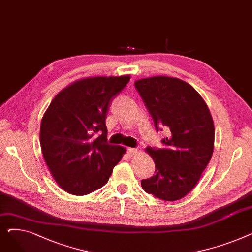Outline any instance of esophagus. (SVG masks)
<instances>
[{
    "label": "esophagus",
    "mask_w": 252,
    "mask_h": 252,
    "mask_svg": "<svg viewBox=\"0 0 252 252\" xmlns=\"http://www.w3.org/2000/svg\"><path fill=\"white\" fill-rule=\"evenodd\" d=\"M126 152H127L128 156H135V155L137 154L138 150H137V149H135V148H127Z\"/></svg>",
    "instance_id": "esophagus-1"
}]
</instances>
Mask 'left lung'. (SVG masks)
<instances>
[{
	"instance_id": "8db88e82",
	"label": "left lung",
	"mask_w": 252,
	"mask_h": 252,
	"mask_svg": "<svg viewBox=\"0 0 252 252\" xmlns=\"http://www.w3.org/2000/svg\"><path fill=\"white\" fill-rule=\"evenodd\" d=\"M135 87L156 130L168 131L161 141L164 148H146L155 174L141 181L142 188L161 200H179L196 186L213 156V117L199 93L180 78L152 76Z\"/></svg>"
}]
</instances>
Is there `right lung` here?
Segmentation results:
<instances>
[{
  "label": "right lung",
  "instance_id": "obj_1",
  "mask_svg": "<svg viewBox=\"0 0 252 252\" xmlns=\"http://www.w3.org/2000/svg\"><path fill=\"white\" fill-rule=\"evenodd\" d=\"M130 76H96L74 82L55 96L39 130L44 159L59 186L87 195L108 182L126 149L107 143L105 119L111 101Z\"/></svg>",
  "mask_w": 252,
  "mask_h": 252
}]
</instances>
